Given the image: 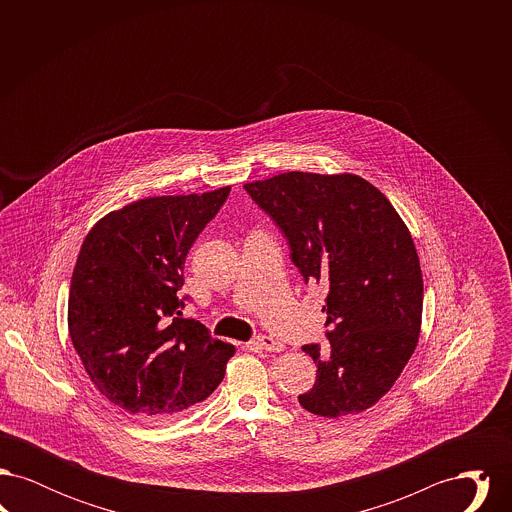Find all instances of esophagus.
<instances>
[{
	"mask_svg": "<svg viewBox=\"0 0 512 512\" xmlns=\"http://www.w3.org/2000/svg\"><path fill=\"white\" fill-rule=\"evenodd\" d=\"M253 347L265 349V351H270V353H280V351H284V345H282L280 341L274 340L272 336H265V334H261V336H257V338L253 340Z\"/></svg>",
	"mask_w": 512,
	"mask_h": 512,
	"instance_id": "34e87169",
	"label": "esophagus"
}]
</instances>
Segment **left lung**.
<instances>
[{
  "label": "left lung",
  "instance_id": "obj_1",
  "mask_svg": "<svg viewBox=\"0 0 512 512\" xmlns=\"http://www.w3.org/2000/svg\"><path fill=\"white\" fill-rule=\"evenodd\" d=\"M244 188L284 232L305 284L328 290L330 345H303L317 382L301 407L326 418L363 413L391 390L420 336L424 286L407 224L349 172H284Z\"/></svg>",
  "mask_w": 512,
  "mask_h": 512
}]
</instances>
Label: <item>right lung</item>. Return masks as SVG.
I'll return each mask as SVG.
<instances>
[{"label":"right lung","instance_id":"add662e5","mask_svg":"<svg viewBox=\"0 0 512 512\" xmlns=\"http://www.w3.org/2000/svg\"><path fill=\"white\" fill-rule=\"evenodd\" d=\"M230 186L146 197L105 215L74 265L69 334L99 393L161 422L217 390L234 345L182 317L184 261Z\"/></svg>","mask_w":512,"mask_h":512}]
</instances>
